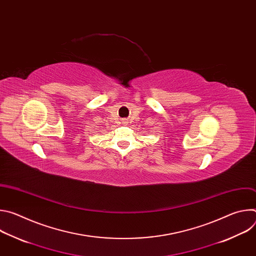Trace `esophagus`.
Returning <instances> with one entry per match:
<instances>
[{
    "label": "esophagus",
    "mask_w": 256,
    "mask_h": 256,
    "mask_svg": "<svg viewBox=\"0 0 256 256\" xmlns=\"http://www.w3.org/2000/svg\"><path fill=\"white\" fill-rule=\"evenodd\" d=\"M124 122H126V120H124Z\"/></svg>",
    "instance_id": "esophagus-1"
}]
</instances>
